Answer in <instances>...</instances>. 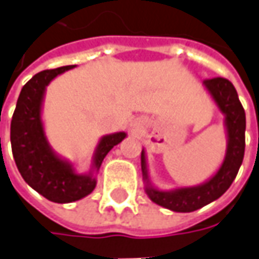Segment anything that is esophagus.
<instances>
[{
	"instance_id": "1",
	"label": "esophagus",
	"mask_w": 259,
	"mask_h": 259,
	"mask_svg": "<svg viewBox=\"0 0 259 259\" xmlns=\"http://www.w3.org/2000/svg\"><path fill=\"white\" fill-rule=\"evenodd\" d=\"M145 126H146V119L145 117H138V119H135V120L130 123V129L135 130V132L143 129Z\"/></svg>"
}]
</instances>
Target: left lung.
<instances>
[{
  "instance_id": "1",
  "label": "left lung",
  "mask_w": 259,
  "mask_h": 259,
  "mask_svg": "<svg viewBox=\"0 0 259 259\" xmlns=\"http://www.w3.org/2000/svg\"><path fill=\"white\" fill-rule=\"evenodd\" d=\"M206 92L224 116L227 133V150L218 170L203 183L195 186H181L170 191L159 189L150 181L145 147L142 149V175L145 192L149 199L174 212H193L221 198L232 185L245 152V110L238 99L234 84L222 77L205 80Z\"/></svg>"
}]
</instances>
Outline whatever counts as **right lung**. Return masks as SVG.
Wrapping results in <instances>:
<instances>
[{"label":"right lung","instance_id":"obj_1","mask_svg":"<svg viewBox=\"0 0 259 259\" xmlns=\"http://www.w3.org/2000/svg\"><path fill=\"white\" fill-rule=\"evenodd\" d=\"M74 67L44 70L32 77L20 93L11 120V147L20 174L34 191L56 203H68L90 195L96 188V175L103 159L127 136L124 132H116L100 138L87 174L77 172L71 162L54 152L42 123L46 89L56 77Z\"/></svg>","mask_w":259,"mask_h":259}]
</instances>
